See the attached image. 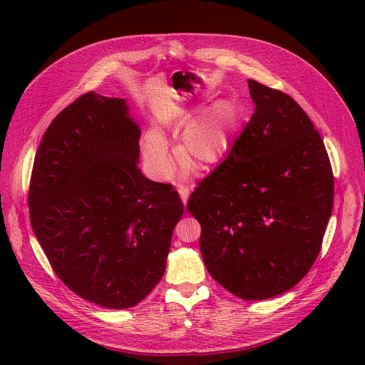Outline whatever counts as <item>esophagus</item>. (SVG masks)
Instances as JSON below:
<instances>
[{"mask_svg":"<svg viewBox=\"0 0 365 365\" xmlns=\"http://www.w3.org/2000/svg\"><path fill=\"white\" fill-rule=\"evenodd\" d=\"M178 193L181 196V200L184 204H187V201H189V195H190V190L187 189V187H180L178 189Z\"/></svg>","mask_w":365,"mask_h":365,"instance_id":"34e87169","label":"esophagus"}]
</instances>
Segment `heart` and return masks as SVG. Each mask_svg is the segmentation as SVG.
Masks as SVG:
<instances>
[{"instance_id":"heart-1","label":"heart","mask_w":365,"mask_h":365,"mask_svg":"<svg viewBox=\"0 0 365 365\" xmlns=\"http://www.w3.org/2000/svg\"><path fill=\"white\" fill-rule=\"evenodd\" d=\"M240 121V109L233 102H219L196 120L182 114L176 121V125L187 126L180 140V158L201 170L215 168L228 155ZM143 155L153 178L168 180L172 175L173 157L168 141L157 129H150L143 137Z\"/></svg>"}]
</instances>
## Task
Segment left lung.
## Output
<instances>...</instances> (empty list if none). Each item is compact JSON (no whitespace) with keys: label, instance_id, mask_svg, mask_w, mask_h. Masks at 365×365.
<instances>
[{"label":"left lung","instance_id":"obj_1","mask_svg":"<svg viewBox=\"0 0 365 365\" xmlns=\"http://www.w3.org/2000/svg\"><path fill=\"white\" fill-rule=\"evenodd\" d=\"M256 109L189 197L210 275L244 300L291 289L312 268L334 207L324 143L292 97L248 81Z\"/></svg>","mask_w":365,"mask_h":365}]
</instances>
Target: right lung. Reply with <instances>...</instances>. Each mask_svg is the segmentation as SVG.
Wrapping results in <instances>:
<instances>
[{
    "instance_id": "right-lung-1",
    "label": "right lung",
    "mask_w": 365,
    "mask_h": 365,
    "mask_svg": "<svg viewBox=\"0 0 365 365\" xmlns=\"http://www.w3.org/2000/svg\"><path fill=\"white\" fill-rule=\"evenodd\" d=\"M123 98L94 91L61 111L33 163L30 224L53 271L83 300L138 304L165 271L184 205L141 173L140 128Z\"/></svg>"
}]
</instances>
